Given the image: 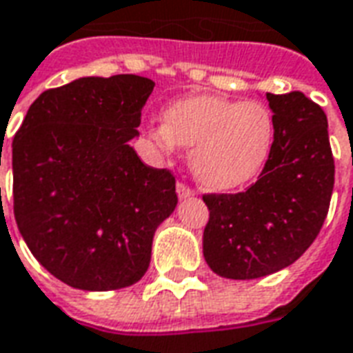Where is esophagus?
Segmentation results:
<instances>
[{"instance_id":"34e87169","label":"esophagus","mask_w":353,"mask_h":353,"mask_svg":"<svg viewBox=\"0 0 353 353\" xmlns=\"http://www.w3.org/2000/svg\"><path fill=\"white\" fill-rule=\"evenodd\" d=\"M176 193H179L180 199H188V197H192L195 192H193L192 188L188 186V184H184V182H179V184H176Z\"/></svg>"}]
</instances>
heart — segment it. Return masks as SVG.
Segmentation results:
<instances>
[{
  "instance_id": "b5f03b06",
  "label": "heart",
  "mask_w": 353,
  "mask_h": 353,
  "mask_svg": "<svg viewBox=\"0 0 353 353\" xmlns=\"http://www.w3.org/2000/svg\"><path fill=\"white\" fill-rule=\"evenodd\" d=\"M156 145L171 152L192 148L190 163L205 188L225 192L251 180L272 152L274 113L259 100L201 94L176 100L163 111V126L150 130Z\"/></svg>"
}]
</instances>
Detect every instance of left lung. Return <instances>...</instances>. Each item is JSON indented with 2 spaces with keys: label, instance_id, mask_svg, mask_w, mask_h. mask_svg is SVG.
<instances>
[{
  "label": "left lung",
  "instance_id": "8db88e82",
  "mask_svg": "<svg viewBox=\"0 0 353 353\" xmlns=\"http://www.w3.org/2000/svg\"><path fill=\"white\" fill-rule=\"evenodd\" d=\"M275 139L255 184L205 193L203 253L227 279H256L290 266L314 242L330 210L335 161L327 117L303 92L266 94Z\"/></svg>",
  "mask_w": 353,
  "mask_h": 353
}]
</instances>
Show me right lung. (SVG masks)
Wrapping results in <instances>:
<instances>
[{"mask_svg":"<svg viewBox=\"0 0 353 353\" xmlns=\"http://www.w3.org/2000/svg\"><path fill=\"white\" fill-rule=\"evenodd\" d=\"M152 89L134 74L48 89L12 139L16 225L68 287L105 292L137 283L158 225L179 203L173 173L145 165L128 145Z\"/></svg>","mask_w":353,"mask_h":353,"instance_id":"1","label":"right lung"}]
</instances>
